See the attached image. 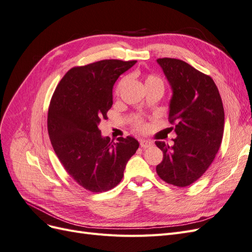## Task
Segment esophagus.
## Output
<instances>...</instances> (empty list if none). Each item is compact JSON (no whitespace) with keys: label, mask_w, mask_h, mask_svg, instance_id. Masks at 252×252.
<instances>
[{"label":"esophagus","mask_w":252,"mask_h":252,"mask_svg":"<svg viewBox=\"0 0 252 252\" xmlns=\"http://www.w3.org/2000/svg\"><path fill=\"white\" fill-rule=\"evenodd\" d=\"M140 146H141L142 148H144V149L149 148V147L152 146V142L147 141V140H141V141H140Z\"/></svg>","instance_id":"1"}]
</instances>
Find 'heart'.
Listing matches in <instances>:
<instances>
[{
	"label": "heart",
	"mask_w": 252,
	"mask_h": 252,
	"mask_svg": "<svg viewBox=\"0 0 252 252\" xmlns=\"http://www.w3.org/2000/svg\"><path fill=\"white\" fill-rule=\"evenodd\" d=\"M124 82H125V80H122V81L118 84L117 89H116V94H119L120 90H121L122 86H123ZM150 83H158V84H161V85H163L162 80L159 79V78H158V77H156V75H154V74H149L148 77H147V79H146V84H150ZM131 125H132V127L135 129V130L141 131V132L146 131V130H147V127H148V125H147V123H146V121H145V120H144L143 118H141V117H136L135 119H133Z\"/></svg>",
	"instance_id": "b5f03b06"
}]
</instances>
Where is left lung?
Wrapping results in <instances>:
<instances>
[{"mask_svg":"<svg viewBox=\"0 0 252 252\" xmlns=\"http://www.w3.org/2000/svg\"><path fill=\"white\" fill-rule=\"evenodd\" d=\"M173 90L168 120L177 133L173 146L157 141L163 161L157 173L167 184L187 187L199 180L215 159L224 133V107L210 75L182 60L158 59Z\"/></svg>","mask_w":252,"mask_h":252,"instance_id":"8db88e82","label":"left lung"}]
</instances>
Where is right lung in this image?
<instances>
[{"instance_id": "add662e5", "label": "right lung", "mask_w": 252, "mask_h": 252, "mask_svg": "<svg viewBox=\"0 0 252 252\" xmlns=\"http://www.w3.org/2000/svg\"><path fill=\"white\" fill-rule=\"evenodd\" d=\"M136 61L102 60L68 70L52 94L47 129L67 173L84 189L104 192L123 179L139 142L131 136L117 143L103 138L98 124L112 106V87Z\"/></svg>"}]
</instances>
